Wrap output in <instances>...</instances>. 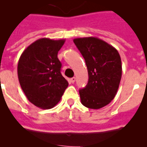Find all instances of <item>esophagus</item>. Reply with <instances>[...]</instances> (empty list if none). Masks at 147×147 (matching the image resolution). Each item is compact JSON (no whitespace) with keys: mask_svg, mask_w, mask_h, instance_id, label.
Returning <instances> with one entry per match:
<instances>
[{"mask_svg":"<svg viewBox=\"0 0 147 147\" xmlns=\"http://www.w3.org/2000/svg\"><path fill=\"white\" fill-rule=\"evenodd\" d=\"M70 82L72 83V84H74V83L75 82V80H76V78H75V77H72V78H70Z\"/></svg>","mask_w":147,"mask_h":147,"instance_id":"1","label":"esophagus"}]
</instances>
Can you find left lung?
I'll list each match as a JSON object with an SVG mask.
<instances>
[{
    "label": "left lung",
    "instance_id": "left-lung-1",
    "mask_svg": "<svg viewBox=\"0 0 147 147\" xmlns=\"http://www.w3.org/2000/svg\"><path fill=\"white\" fill-rule=\"evenodd\" d=\"M75 45L86 62L89 80L80 90L81 103L90 109H100L113 100L122 77L121 58L115 47L97 37L75 38Z\"/></svg>",
    "mask_w": 147,
    "mask_h": 147
}]
</instances>
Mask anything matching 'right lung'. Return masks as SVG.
<instances>
[{"mask_svg":"<svg viewBox=\"0 0 147 147\" xmlns=\"http://www.w3.org/2000/svg\"><path fill=\"white\" fill-rule=\"evenodd\" d=\"M64 42V39L37 40L25 49L18 61L20 86L28 100L40 109L57 105L68 86L57 58Z\"/></svg>","mask_w":147,"mask_h":147,"instance_id":"1","label":"right lung"}]
</instances>
